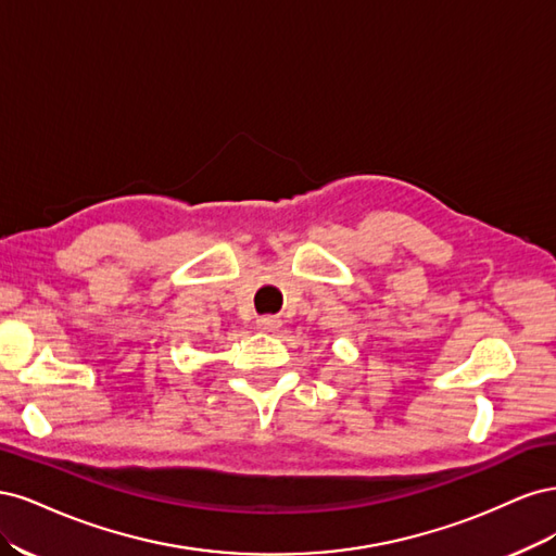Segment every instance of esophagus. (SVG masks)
Here are the masks:
<instances>
[{
	"label": "esophagus",
	"instance_id": "obj_1",
	"mask_svg": "<svg viewBox=\"0 0 556 556\" xmlns=\"http://www.w3.org/2000/svg\"><path fill=\"white\" fill-rule=\"evenodd\" d=\"M280 319L276 315H262L257 317V329L264 333H276L280 329Z\"/></svg>",
	"mask_w": 556,
	"mask_h": 556
}]
</instances>
